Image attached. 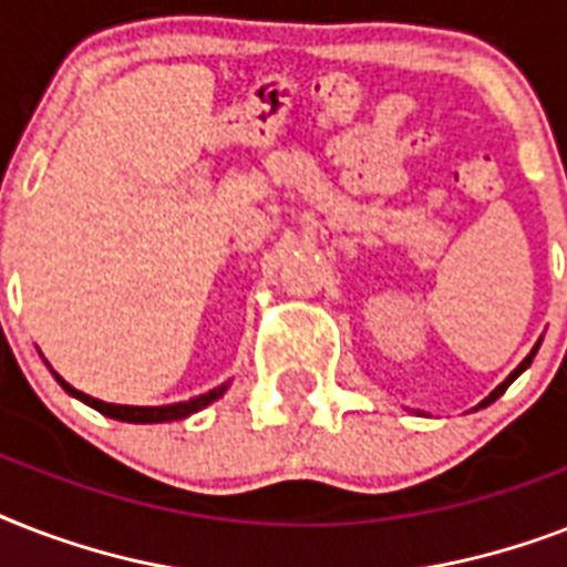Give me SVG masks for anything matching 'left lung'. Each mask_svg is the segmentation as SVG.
<instances>
[{"label": "left lung", "mask_w": 567, "mask_h": 567, "mask_svg": "<svg viewBox=\"0 0 567 567\" xmlns=\"http://www.w3.org/2000/svg\"><path fill=\"white\" fill-rule=\"evenodd\" d=\"M536 350H538V344H536V347H533V353H529V355H527V359H524V362H520V364H518V368H515V371H512V373H509V377L503 379L501 385L494 388L492 394L485 396V400H483V403H480V405H488V403H492V400H497V396H501V394H503V391H506V388H509V385H512V382H515V379H518V377H520V373L527 371V368H529V362H533V355H536Z\"/></svg>", "instance_id": "left-lung-1"}]
</instances>
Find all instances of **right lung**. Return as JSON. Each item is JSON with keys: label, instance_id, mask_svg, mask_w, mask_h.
I'll list each match as a JSON object with an SVG mask.
<instances>
[{"label": "right lung", "instance_id": "right-lung-1", "mask_svg": "<svg viewBox=\"0 0 567 567\" xmlns=\"http://www.w3.org/2000/svg\"><path fill=\"white\" fill-rule=\"evenodd\" d=\"M52 377L58 379V385L64 388L66 394L79 396L82 403H87L91 409H96V412L109 414V417H114V421H126V423H167V421H182V417H188V414L199 412V409H205L208 403H214L217 396H223V391L229 385H217L212 388L208 394H199L194 396V400H185V403H171V405H117V403H102V400H96V396L91 394H82V391H75L70 382H64V379L58 377L55 371H52Z\"/></svg>", "mask_w": 567, "mask_h": 567}]
</instances>
